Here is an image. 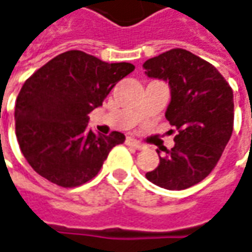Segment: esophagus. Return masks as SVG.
Here are the masks:
<instances>
[{"label":"esophagus","instance_id":"obj_1","mask_svg":"<svg viewBox=\"0 0 252 252\" xmlns=\"http://www.w3.org/2000/svg\"><path fill=\"white\" fill-rule=\"evenodd\" d=\"M126 145H128V146H132V148L135 149H138V150L145 149V145H143V143H140L139 140L133 139V138H126Z\"/></svg>","mask_w":252,"mask_h":252}]
</instances>
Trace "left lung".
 I'll list each match as a JSON object with an SVG mask.
<instances>
[{
  "label": "left lung",
  "mask_w": 252,
  "mask_h": 252,
  "mask_svg": "<svg viewBox=\"0 0 252 252\" xmlns=\"http://www.w3.org/2000/svg\"><path fill=\"white\" fill-rule=\"evenodd\" d=\"M146 76L168 83L165 119L175 126V145L164 150L157 168L146 174L152 184L184 190L210 175L233 132V91L211 63L175 48L143 63Z\"/></svg>",
  "instance_id": "obj_1"
}]
</instances>
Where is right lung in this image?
Instances as JSON below:
<instances>
[{
  "label": "right lung",
  "instance_id": "obj_1",
  "mask_svg": "<svg viewBox=\"0 0 252 252\" xmlns=\"http://www.w3.org/2000/svg\"><path fill=\"white\" fill-rule=\"evenodd\" d=\"M133 68L67 51L26 80L16 99L15 128L20 150L38 175L62 188H76L97 175L109 152L126 136L92 132L88 114Z\"/></svg>",
  "mask_w": 252,
  "mask_h": 252
}]
</instances>
